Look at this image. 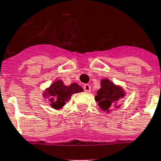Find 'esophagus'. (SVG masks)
Here are the masks:
<instances>
[{
  "instance_id": "obj_1",
  "label": "esophagus",
  "mask_w": 161,
  "mask_h": 161,
  "mask_svg": "<svg viewBox=\"0 0 161 161\" xmlns=\"http://www.w3.org/2000/svg\"><path fill=\"white\" fill-rule=\"evenodd\" d=\"M84 90L85 92H90L91 91V85L90 84H84Z\"/></svg>"
}]
</instances>
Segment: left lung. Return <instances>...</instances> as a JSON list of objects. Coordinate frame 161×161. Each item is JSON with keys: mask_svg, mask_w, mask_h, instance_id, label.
Wrapping results in <instances>:
<instances>
[{"mask_svg": "<svg viewBox=\"0 0 161 161\" xmlns=\"http://www.w3.org/2000/svg\"><path fill=\"white\" fill-rule=\"evenodd\" d=\"M125 93L122 88L112 83L108 79H103L101 81V88L97 91L95 100L97 102L99 107L103 111H109L112 108H118L116 102L119 99L123 98Z\"/></svg>", "mask_w": 161, "mask_h": 161, "instance_id": "8db88e82", "label": "left lung"}]
</instances>
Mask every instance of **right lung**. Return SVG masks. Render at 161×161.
<instances>
[{"instance_id":"add662e5","label":"right lung","mask_w":161,"mask_h":161,"mask_svg":"<svg viewBox=\"0 0 161 161\" xmlns=\"http://www.w3.org/2000/svg\"><path fill=\"white\" fill-rule=\"evenodd\" d=\"M84 91L83 88L78 84L74 83L70 85L64 84L63 81L58 80L51 84L46 92H44V97H50L49 101L51 106L55 109H59L65 104V103L70 100L71 95Z\"/></svg>"}]
</instances>
